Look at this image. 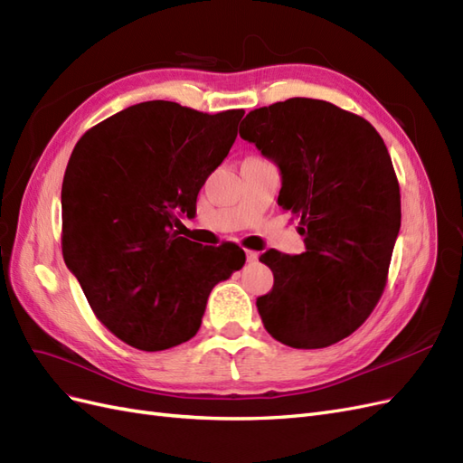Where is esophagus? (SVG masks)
Listing matches in <instances>:
<instances>
[{"label": "esophagus", "mask_w": 463, "mask_h": 463, "mask_svg": "<svg viewBox=\"0 0 463 463\" xmlns=\"http://www.w3.org/2000/svg\"><path fill=\"white\" fill-rule=\"evenodd\" d=\"M245 255H247V262H257L259 260L257 250H245Z\"/></svg>", "instance_id": "esophagus-1"}]
</instances>
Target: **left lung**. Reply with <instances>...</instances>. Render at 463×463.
Listing matches in <instances>:
<instances>
[{
	"instance_id": "left-lung-1",
	"label": "left lung",
	"mask_w": 463,
	"mask_h": 463,
	"mask_svg": "<svg viewBox=\"0 0 463 463\" xmlns=\"http://www.w3.org/2000/svg\"><path fill=\"white\" fill-rule=\"evenodd\" d=\"M240 135L272 160L278 204L299 222L305 253L266 250L272 291L264 328L289 347L344 340L381 299L400 232V185L383 137L355 114L313 98L249 111Z\"/></svg>"
}]
</instances>
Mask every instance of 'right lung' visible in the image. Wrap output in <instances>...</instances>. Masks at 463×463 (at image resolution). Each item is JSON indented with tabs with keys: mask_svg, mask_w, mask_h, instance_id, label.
Segmentation results:
<instances>
[{
	"mask_svg": "<svg viewBox=\"0 0 463 463\" xmlns=\"http://www.w3.org/2000/svg\"><path fill=\"white\" fill-rule=\"evenodd\" d=\"M243 109L150 100L79 138L61 185V250L98 320L143 352L199 332L213 288L245 264L233 243L181 237L206 177L228 156Z\"/></svg>",
	"mask_w": 463,
	"mask_h": 463,
	"instance_id": "1",
	"label": "right lung"
}]
</instances>
